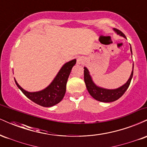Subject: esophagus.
I'll return each instance as SVG.
<instances>
[{
	"mask_svg": "<svg viewBox=\"0 0 147 147\" xmlns=\"http://www.w3.org/2000/svg\"><path fill=\"white\" fill-rule=\"evenodd\" d=\"M77 63L79 64V65H80V64H83L84 62V58H82V57H79V58L77 59Z\"/></svg>",
	"mask_w": 147,
	"mask_h": 147,
	"instance_id": "obj_1",
	"label": "esophagus"
}]
</instances>
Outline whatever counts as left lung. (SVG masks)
Here are the masks:
<instances>
[{"label":"left lung","mask_w":147,"mask_h":147,"mask_svg":"<svg viewBox=\"0 0 147 147\" xmlns=\"http://www.w3.org/2000/svg\"><path fill=\"white\" fill-rule=\"evenodd\" d=\"M115 32L117 35H119L120 36L124 37V38H126L125 35L123 34L122 32L119 31L117 29L114 30ZM131 52L132 55V50H131ZM84 82H85L87 90L88 91L89 94L93 97L96 100L99 101L101 102H112L117 100L118 99L120 98L122 96L124 95V92L127 90L129 88L131 81L132 79L133 75V69L131 72V75H130L129 79L125 84H123L120 87L117 88L115 89H108L99 86L94 82L93 79L90 75L88 69L86 67H84Z\"/></svg>","instance_id":"1"}]
</instances>
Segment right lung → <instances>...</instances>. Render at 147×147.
<instances>
[{
	"mask_svg": "<svg viewBox=\"0 0 147 147\" xmlns=\"http://www.w3.org/2000/svg\"><path fill=\"white\" fill-rule=\"evenodd\" d=\"M76 61L77 60L75 59L64 63L51 83L41 90L29 92L23 89L14 79L15 82L18 88L30 100L43 107H51L63 99L66 90V84L69 75Z\"/></svg>",
	"mask_w": 147,
	"mask_h": 147,
	"instance_id": "right-lung-1",
	"label": "right lung"
}]
</instances>
